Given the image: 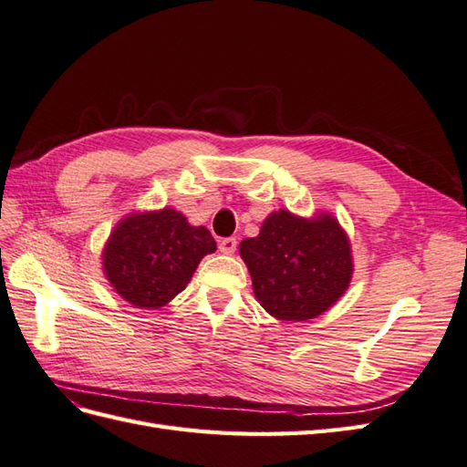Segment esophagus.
Instances as JSON below:
<instances>
[{
    "label": "esophagus",
    "instance_id": "obj_1",
    "mask_svg": "<svg viewBox=\"0 0 467 467\" xmlns=\"http://www.w3.org/2000/svg\"><path fill=\"white\" fill-rule=\"evenodd\" d=\"M218 247H220L223 255H234L235 247H237V239L235 237H225V239H222Z\"/></svg>",
    "mask_w": 467,
    "mask_h": 467
}]
</instances>
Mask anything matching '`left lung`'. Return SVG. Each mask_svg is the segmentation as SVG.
<instances>
[{"instance_id": "obj_1", "label": "left lung", "mask_w": 467, "mask_h": 467, "mask_svg": "<svg viewBox=\"0 0 467 467\" xmlns=\"http://www.w3.org/2000/svg\"><path fill=\"white\" fill-rule=\"evenodd\" d=\"M257 302L282 321L321 316L347 292L352 251L337 218L319 212L300 218L288 210L268 214L257 237L239 244Z\"/></svg>"}]
</instances>
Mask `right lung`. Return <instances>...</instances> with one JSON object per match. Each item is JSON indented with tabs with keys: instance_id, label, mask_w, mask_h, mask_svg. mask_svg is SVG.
I'll return each mask as SVG.
<instances>
[{
	"instance_id": "right-lung-1",
	"label": "right lung",
	"mask_w": 467,
	"mask_h": 467,
	"mask_svg": "<svg viewBox=\"0 0 467 467\" xmlns=\"http://www.w3.org/2000/svg\"><path fill=\"white\" fill-rule=\"evenodd\" d=\"M214 251L204 225H191L175 208L134 212L109 235L103 273L129 304L158 309L187 288L202 257Z\"/></svg>"
}]
</instances>
